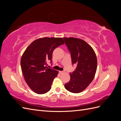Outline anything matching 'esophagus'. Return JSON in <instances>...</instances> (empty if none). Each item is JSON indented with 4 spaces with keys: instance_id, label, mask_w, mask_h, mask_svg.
Instances as JSON below:
<instances>
[{
    "instance_id": "obj_1",
    "label": "esophagus",
    "mask_w": 121,
    "mask_h": 121,
    "mask_svg": "<svg viewBox=\"0 0 121 121\" xmlns=\"http://www.w3.org/2000/svg\"><path fill=\"white\" fill-rule=\"evenodd\" d=\"M59 73H60V74H63L64 72V71H59Z\"/></svg>"
}]
</instances>
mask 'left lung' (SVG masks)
Instances as JSON below:
<instances>
[{"instance_id":"obj_1","label":"left lung","mask_w":121,"mask_h":121,"mask_svg":"<svg viewBox=\"0 0 121 121\" xmlns=\"http://www.w3.org/2000/svg\"><path fill=\"white\" fill-rule=\"evenodd\" d=\"M65 43L71 54L75 70L71 73L70 80L65 84L67 90L78 93L85 90L92 82L96 72L97 60L94 50L84 40L74 37H64Z\"/></svg>"}]
</instances>
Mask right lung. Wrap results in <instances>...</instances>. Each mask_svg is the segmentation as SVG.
<instances>
[{
  "mask_svg": "<svg viewBox=\"0 0 121 121\" xmlns=\"http://www.w3.org/2000/svg\"><path fill=\"white\" fill-rule=\"evenodd\" d=\"M65 43L63 38L44 37L33 41L23 53L21 60L22 71L27 85L35 93L48 92L58 72L46 67L52 62V54Z\"/></svg>",
  "mask_w": 121,
  "mask_h": 121,
  "instance_id": "obj_1",
  "label": "right lung"
}]
</instances>
